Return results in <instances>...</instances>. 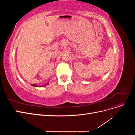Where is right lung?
Returning <instances> with one entry per match:
<instances>
[{"label": "right lung", "mask_w": 135, "mask_h": 135, "mask_svg": "<svg viewBox=\"0 0 135 135\" xmlns=\"http://www.w3.org/2000/svg\"><path fill=\"white\" fill-rule=\"evenodd\" d=\"M47 85V84H46ZM42 85V87H43V86H45V85ZM32 86H34V87H39V86H37V85H34V84H32ZM41 86H40L39 87H40Z\"/></svg>", "instance_id": "obj_1"}]
</instances>
